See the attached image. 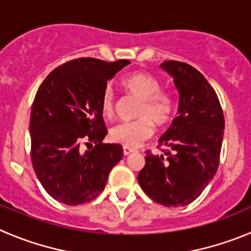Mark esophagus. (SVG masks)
<instances>
[{
	"label": "esophagus",
	"instance_id": "34e87169",
	"mask_svg": "<svg viewBox=\"0 0 251 251\" xmlns=\"http://www.w3.org/2000/svg\"><path fill=\"white\" fill-rule=\"evenodd\" d=\"M124 154H125V156H128V154H131V153H133V152H136V150L135 149H131V147H126V146H124Z\"/></svg>",
	"mask_w": 251,
	"mask_h": 251
}]
</instances>
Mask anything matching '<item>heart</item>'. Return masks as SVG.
I'll use <instances>...</instances> for the list:
<instances>
[{"label": "heart", "instance_id": "b5f03b06", "mask_svg": "<svg viewBox=\"0 0 251 251\" xmlns=\"http://www.w3.org/2000/svg\"><path fill=\"white\" fill-rule=\"evenodd\" d=\"M121 88L128 98L139 100L135 116L137 120L115 126L110 131L111 141L126 147H139L153 135V125L163 127L172 120L175 100L170 91L163 90L160 79L146 72H135L121 79ZM100 107L105 118L116 114L118 99L110 85L100 97Z\"/></svg>", "mask_w": 251, "mask_h": 251}]
</instances>
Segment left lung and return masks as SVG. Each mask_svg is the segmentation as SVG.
<instances>
[{
  "mask_svg": "<svg viewBox=\"0 0 251 251\" xmlns=\"http://www.w3.org/2000/svg\"><path fill=\"white\" fill-rule=\"evenodd\" d=\"M179 91L178 115L160 139L163 154L146 151L139 183L145 193L165 207L196 201L212 181L221 161L224 115L217 93L196 68L183 62L162 64ZM166 146L170 149H162Z\"/></svg>",
  "mask_w": 251,
  "mask_h": 251,
  "instance_id": "obj_1",
  "label": "left lung"
}]
</instances>
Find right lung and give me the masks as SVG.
<instances>
[{
	"label": "right lung",
	"instance_id": "add662e5",
	"mask_svg": "<svg viewBox=\"0 0 251 251\" xmlns=\"http://www.w3.org/2000/svg\"><path fill=\"white\" fill-rule=\"evenodd\" d=\"M128 60L78 58L49 73L37 90L29 121L30 160L47 193L79 205L95 200L123 146L101 144L107 133L100 97Z\"/></svg>",
	"mask_w": 251,
	"mask_h": 251
}]
</instances>
